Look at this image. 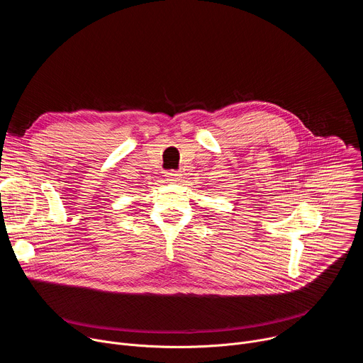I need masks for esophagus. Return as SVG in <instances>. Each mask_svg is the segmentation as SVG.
I'll return each instance as SVG.
<instances>
[{
    "label": "esophagus",
    "mask_w": 363,
    "mask_h": 363,
    "mask_svg": "<svg viewBox=\"0 0 363 363\" xmlns=\"http://www.w3.org/2000/svg\"><path fill=\"white\" fill-rule=\"evenodd\" d=\"M164 177L167 181H177L181 178V174L178 171H168V172H165Z\"/></svg>",
    "instance_id": "34e87169"
}]
</instances>
